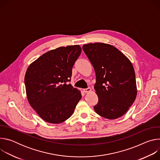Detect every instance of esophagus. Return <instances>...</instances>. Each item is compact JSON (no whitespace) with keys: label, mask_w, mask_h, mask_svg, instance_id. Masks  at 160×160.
<instances>
[{"label":"esophagus","mask_w":160,"mask_h":160,"mask_svg":"<svg viewBox=\"0 0 160 160\" xmlns=\"http://www.w3.org/2000/svg\"><path fill=\"white\" fill-rule=\"evenodd\" d=\"M91 90H92V89H91L90 88H85V89H83V92H85V93H88V92H91Z\"/></svg>","instance_id":"1"}]
</instances>
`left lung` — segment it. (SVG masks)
I'll use <instances>...</instances> for the list:
<instances>
[{
  "instance_id": "1",
  "label": "left lung",
  "mask_w": 160,
  "mask_h": 160,
  "mask_svg": "<svg viewBox=\"0 0 160 160\" xmlns=\"http://www.w3.org/2000/svg\"><path fill=\"white\" fill-rule=\"evenodd\" d=\"M92 64L96 76L94 85L98 102L94 109L109 120L127 112L138 94L133 66L129 59L112 45L90 43L82 48Z\"/></svg>"
}]
</instances>
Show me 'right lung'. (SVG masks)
Instances as JSON below:
<instances>
[{
	"label": "right lung",
	"mask_w": 160,
	"mask_h": 160,
	"mask_svg": "<svg viewBox=\"0 0 160 160\" xmlns=\"http://www.w3.org/2000/svg\"><path fill=\"white\" fill-rule=\"evenodd\" d=\"M81 51L79 45L60 47L43 54L28 67L25 76L27 99L43 120L58 124L73 115L82 94L68 82Z\"/></svg>",
	"instance_id": "obj_1"
}]
</instances>
